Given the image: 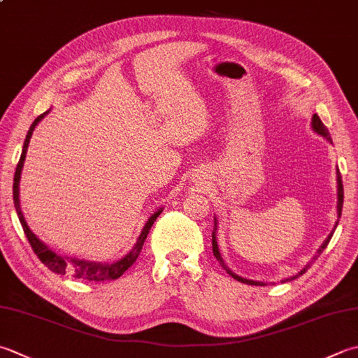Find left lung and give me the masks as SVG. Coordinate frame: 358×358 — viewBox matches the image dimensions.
Instances as JSON below:
<instances>
[{
	"mask_svg": "<svg viewBox=\"0 0 358 358\" xmlns=\"http://www.w3.org/2000/svg\"><path fill=\"white\" fill-rule=\"evenodd\" d=\"M312 130L315 131V133H318L320 136H323L324 139H327L329 143H332V138H331V133H329V130H327V127L326 125L323 124V121H321L320 119V116L315 113L313 116H312ZM337 189H338V192H337V195H338V201H337V214H338V219L341 217V209H343V181H341V173H340V171H338V167H337ZM337 225H338V220L335 222V227H334V229L331 231V234H329L327 237H326V241L321 243V247L318 248V251H317V255H315L313 257H312V261L306 265V267L301 270L298 275H295V276H290V278H285V279H282L281 282H289V281H293V279H296V278H299L301 275H304V273L307 271V268L310 267L312 265V262H315L317 261V259L320 257V255L323 253V251L326 250V247L329 245V242H331V239H332V236H334V233H335V229H337ZM213 253H214V256H215V259L217 261L220 262V265L223 268L227 270V273L229 276H233L236 281H239V282H243V284H250V285H267L265 282H261V281H251V279H247V278H242V276H239V275H236L234 271H231V268L228 267V265L225 264V261H223V257H222V255H220V251H219V243H217V217H214V231H213Z\"/></svg>",
	"mask_w": 358,
	"mask_h": 358,
	"instance_id": "left-lung-1",
	"label": "left lung"
}]
</instances>
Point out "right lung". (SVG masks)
Here are the masks:
<instances>
[{"instance_id": "1", "label": "right lung", "mask_w": 358, "mask_h": 358, "mask_svg": "<svg viewBox=\"0 0 358 358\" xmlns=\"http://www.w3.org/2000/svg\"><path fill=\"white\" fill-rule=\"evenodd\" d=\"M48 113H49V110L45 111L43 115H40L32 122L31 129H29V131H27L26 139H24L23 150H21V157H20L17 171H15V177H13V205H15L17 215L20 219L21 227H23V231H24V234L27 237V241H29V243H31L34 253L38 256L40 261L43 262L49 270L57 273V275H65V273H68V275H73L77 279H85V281H111V279H117L119 276H122L124 271L127 270L129 267H131L133 262H135L138 259L139 253H141V250H143L144 241L147 239V234H149V231L153 225V222L157 220V217L161 213H163V208L157 209V211L149 217V220L145 222L141 234H139V237H138L135 247H133L124 257L117 259V261H113V262L85 261V259H79V257L62 256V255L55 253V251L49 248L48 245L45 242H41L38 237L32 233L31 228L27 227V223L24 220V215H23V213H21V208H20V178H21V171H23V166H24L27 145H29L32 133H34L35 127H37V124Z\"/></svg>"}]
</instances>
